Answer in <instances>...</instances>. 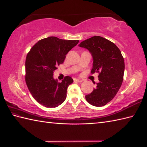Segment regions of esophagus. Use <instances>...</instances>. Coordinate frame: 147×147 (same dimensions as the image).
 I'll return each mask as SVG.
<instances>
[{"instance_id":"esophagus-1","label":"esophagus","mask_w":147,"mask_h":147,"mask_svg":"<svg viewBox=\"0 0 147 147\" xmlns=\"http://www.w3.org/2000/svg\"><path fill=\"white\" fill-rule=\"evenodd\" d=\"M74 80H75V81H76V82H82V81H83V80L78 79H74Z\"/></svg>"}]
</instances>
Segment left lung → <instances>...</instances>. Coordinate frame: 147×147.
I'll return each mask as SVG.
<instances>
[{
    "label": "left lung",
    "instance_id": "left-lung-1",
    "mask_svg": "<svg viewBox=\"0 0 147 147\" xmlns=\"http://www.w3.org/2000/svg\"><path fill=\"white\" fill-rule=\"evenodd\" d=\"M79 47L87 49L92 55L91 74L99 73V83L86 99L91 105L103 106L115 97L121 86L125 71L123 55L115 43L99 36L83 41Z\"/></svg>",
    "mask_w": 147,
    "mask_h": 147
}]
</instances>
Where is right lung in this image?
<instances>
[{
	"label": "right lung",
	"mask_w": 147,
	"mask_h": 147,
	"mask_svg": "<svg viewBox=\"0 0 147 147\" xmlns=\"http://www.w3.org/2000/svg\"><path fill=\"white\" fill-rule=\"evenodd\" d=\"M79 42L50 36L38 41L29 51L25 63L26 83L32 96L41 105L53 108L66 99L67 88L74 80L66 76L58 82L53 72Z\"/></svg>",
	"instance_id": "obj_1"
}]
</instances>
